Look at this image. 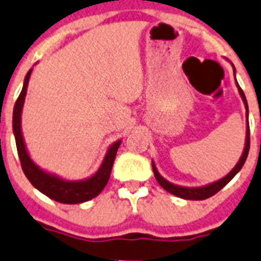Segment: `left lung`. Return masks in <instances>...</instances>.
<instances>
[{
	"label": "left lung",
	"mask_w": 261,
	"mask_h": 261,
	"mask_svg": "<svg viewBox=\"0 0 261 261\" xmlns=\"http://www.w3.org/2000/svg\"><path fill=\"white\" fill-rule=\"evenodd\" d=\"M232 64V63H231ZM232 68H233V73H235V67L232 64ZM235 83H237L238 87V91H239V95L242 97L243 103H244V107H246V120H247V124H246V144H244V149H243V153L240 155L239 161L238 164L233 166L232 170L228 173L227 175H224L223 178H220L218 181L215 182H211V184H207L204 186H199V188H186V186H179V185H174L169 182L168 179H165L160 173H158L157 168H155V164L154 161H152V166H153V173H154V177L157 179V182L161 185L162 188L165 189L166 191H169L170 194L175 195V197H179V198H184V199H190V200H202V199H207V198L213 197L214 194H217L218 191L220 189H223L228 182L232 179L235 175L238 174L240 171V169L243 168V165L246 162L247 160V155H248L249 152V124H248V104H247V99L244 96V92L243 90L239 87L237 82V77H235Z\"/></svg>",
	"instance_id": "obj_1"
}]
</instances>
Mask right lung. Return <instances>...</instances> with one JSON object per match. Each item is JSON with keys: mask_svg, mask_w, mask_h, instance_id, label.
<instances>
[{"mask_svg": "<svg viewBox=\"0 0 261 261\" xmlns=\"http://www.w3.org/2000/svg\"><path fill=\"white\" fill-rule=\"evenodd\" d=\"M31 72H33V68H30L24 76L23 87H22L18 99L15 101L14 111H13V133H14L15 137V145H17V150H18L22 170L30 181V184L37 190L41 191L42 194L47 195L51 199L57 200V202L66 204H76L91 200L92 198L97 197L101 193V190L106 188L111 171H112L116 153H117V149L121 144V140H117V141L113 142L112 145H109L106 157H104L103 162L96 170V173L91 177L84 178V179L71 181V179H66V178H62L54 173H50V171H46L39 168L29 154L26 144H24L23 135H22L21 124L22 109H23L24 97H26V92H28Z\"/></svg>", "mask_w": 261, "mask_h": 261, "instance_id": "right-lung-1", "label": "right lung"}]
</instances>
